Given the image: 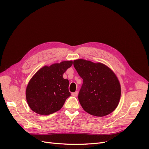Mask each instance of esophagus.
I'll return each mask as SVG.
<instances>
[{
	"label": "esophagus",
	"mask_w": 149,
	"mask_h": 149,
	"mask_svg": "<svg viewBox=\"0 0 149 149\" xmlns=\"http://www.w3.org/2000/svg\"><path fill=\"white\" fill-rule=\"evenodd\" d=\"M78 91H75L74 93H72V96H73L74 97H76L78 96Z\"/></svg>",
	"instance_id": "34e87169"
}]
</instances>
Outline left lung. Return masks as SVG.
I'll return each instance as SVG.
<instances>
[{"instance_id":"obj_1","label":"left lung","mask_w":149,"mask_h":149,"mask_svg":"<svg viewBox=\"0 0 149 149\" xmlns=\"http://www.w3.org/2000/svg\"><path fill=\"white\" fill-rule=\"evenodd\" d=\"M73 65L83 80L78 94L83 109L97 117L113 112L121 94L120 83L114 72L101 63L83 59L74 60Z\"/></svg>"}]
</instances>
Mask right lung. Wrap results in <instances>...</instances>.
<instances>
[{"label":"right lung","mask_w":149,"mask_h":149,"mask_svg":"<svg viewBox=\"0 0 149 149\" xmlns=\"http://www.w3.org/2000/svg\"><path fill=\"white\" fill-rule=\"evenodd\" d=\"M73 65V61L45 66L36 73L26 86V99L30 109L40 115L59 111L71 96L69 81L63 75Z\"/></svg>","instance_id":"obj_1"}]
</instances>
